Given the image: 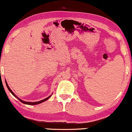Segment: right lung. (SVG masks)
<instances>
[{"label":"right lung","instance_id":"obj_1","mask_svg":"<svg viewBox=\"0 0 132 132\" xmlns=\"http://www.w3.org/2000/svg\"><path fill=\"white\" fill-rule=\"evenodd\" d=\"M5 83H6V87H7V88H8V89H9V91L10 92H11V94H13V96H14V97H16V98H17L18 99V100L20 101L21 102H22V103H24V104H26V105H37V104H40V103H42V102H45V101H46V100H48V99H49L50 98V97H51V96H49L48 97H47V98H45V99H43V100H40V101H39V102H25V101H22V100H21L20 98H18V97H16V95H15V94H14L13 92V91L11 90L10 89V88L9 87V85H8V84H7V82H6V81H5Z\"/></svg>","mask_w":132,"mask_h":132}]
</instances>
